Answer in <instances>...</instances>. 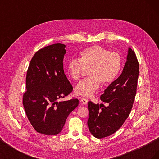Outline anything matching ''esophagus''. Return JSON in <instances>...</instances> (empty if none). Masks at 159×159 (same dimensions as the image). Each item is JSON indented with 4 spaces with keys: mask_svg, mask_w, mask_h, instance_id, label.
Listing matches in <instances>:
<instances>
[{
    "mask_svg": "<svg viewBox=\"0 0 159 159\" xmlns=\"http://www.w3.org/2000/svg\"><path fill=\"white\" fill-rule=\"evenodd\" d=\"M88 100L84 98H80V102L83 105H87Z\"/></svg>",
    "mask_w": 159,
    "mask_h": 159,
    "instance_id": "1",
    "label": "esophagus"
}]
</instances>
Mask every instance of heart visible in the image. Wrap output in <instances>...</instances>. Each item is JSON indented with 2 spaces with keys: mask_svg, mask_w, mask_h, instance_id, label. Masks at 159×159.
Returning <instances> with one entry per match:
<instances>
[{
  "mask_svg": "<svg viewBox=\"0 0 159 159\" xmlns=\"http://www.w3.org/2000/svg\"><path fill=\"white\" fill-rule=\"evenodd\" d=\"M121 57L117 52L100 46H91L81 53V58L71 59L68 64L71 78L78 80L85 69L89 70L90 78L81 81L75 92L83 97H91L102 83L109 85L116 80L121 69Z\"/></svg>",
  "mask_w": 159,
  "mask_h": 159,
  "instance_id": "obj_1",
  "label": "heart"
}]
</instances>
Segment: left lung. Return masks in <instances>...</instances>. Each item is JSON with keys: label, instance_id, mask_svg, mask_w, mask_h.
Returning a JSON list of instances; mask_svg holds the SVG:
<instances>
[{"label": "left lung", "instance_id": "obj_1", "mask_svg": "<svg viewBox=\"0 0 159 159\" xmlns=\"http://www.w3.org/2000/svg\"><path fill=\"white\" fill-rule=\"evenodd\" d=\"M139 65L134 52L129 48L121 74L101 95L103 104L88 102V125L96 138L111 135L122 126L131 113L136 95Z\"/></svg>", "mask_w": 159, "mask_h": 159}]
</instances>
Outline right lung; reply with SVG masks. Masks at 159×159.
Listing matches in <instances>:
<instances>
[{"label":"right lung","mask_w":159,"mask_h":159,"mask_svg":"<svg viewBox=\"0 0 159 159\" xmlns=\"http://www.w3.org/2000/svg\"><path fill=\"white\" fill-rule=\"evenodd\" d=\"M65 48L54 44L36 52L26 74L24 108L34 129L46 135L60 133L69 114L79 104L76 98L60 101L73 90L64 71Z\"/></svg>","instance_id":"right-lung-1"}]
</instances>
